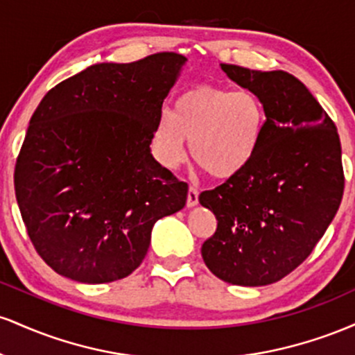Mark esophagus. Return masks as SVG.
I'll return each mask as SVG.
<instances>
[{
	"instance_id": "34e87169",
	"label": "esophagus",
	"mask_w": 355,
	"mask_h": 355,
	"mask_svg": "<svg viewBox=\"0 0 355 355\" xmlns=\"http://www.w3.org/2000/svg\"><path fill=\"white\" fill-rule=\"evenodd\" d=\"M198 203V189L195 185L189 187V195H187V205L195 207Z\"/></svg>"
}]
</instances>
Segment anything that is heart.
<instances>
[{
    "label": "heart",
    "instance_id": "b5f03b06",
    "mask_svg": "<svg viewBox=\"0 0 355 355\" xmlns=\"http://www.w3.org/2000/svg\"><path fill=\"white\" fill-rule=\"evenodd\" d=\"M267 110L252 89L202 85L183 92L172 113L162 112L153 126L158 162L175 168L187 153L214 178H230L254 160L262 144Z\"/></svg>",
    "mask_w": 355,
    "mask_h": 355
}]
</instances>
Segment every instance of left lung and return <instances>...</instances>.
Masks as SVG:
<instances>
[{
  "mask_svg": "<svg viewBox=\"0 0 355 355\" xmlns=\"http://www.w3.org/2000/svg\"><path fill=\"white\" fill-rule=\"evenodd\" d=\"M220 67L260 96L267 123L254 160L198 197L217 218L202 257L223 282L259 287L295 270L336 217L344 193L340 140L331 116L295 76Z\"/></svg>",
  "mask_w": 355,
  "mask_h": 355,
  "instance_id": "obj_1",
  "label": "left lung"
}]
</instances>
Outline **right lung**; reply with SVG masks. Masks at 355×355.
<instances>
[{"instance_id":"add662e5","label":"right lung","mask_w":355,"mask_h":355,"mask_svg":"<svg viewBox=\"0 0 355 355\" xmlns=\"http://www.w3.org/2000/svg\"><path fill=\"white\" fill-rule=\"evenodd\" d=\"M185 61L164 51L92 64L40 101L15 191L36 252L56 274L85 284L123 279L144 262L155 222L185 207L189 185L150 153Z\"/></svg>"}]
</instances>
